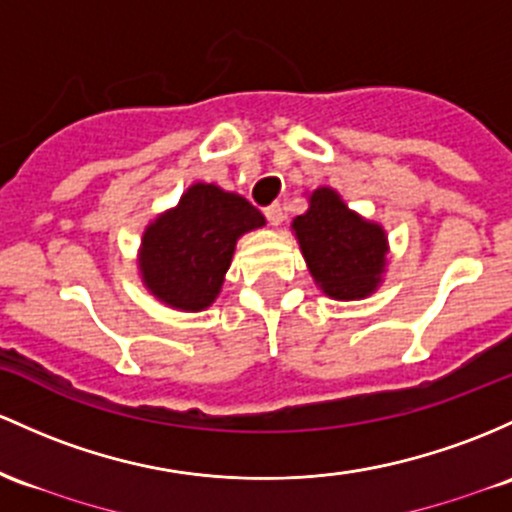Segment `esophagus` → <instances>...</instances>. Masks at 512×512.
Here are the masks:
<instances>
[{"label":"esophagus","mask_w":512,"mask_h":512,"mask_svg":"<svg viewBox=\"0 0 512 512\" xmlns=\"http://www.w3.org/2000/svg\"><path fill=\"white\" fill-rule=\"evenodd\" d=\"M265 216H267V221L272 223V226H279V223L284 221V209H282V204H272V206H267V209H265Z\"/></svg>","instance_id":"34e87169"}]
</instances>
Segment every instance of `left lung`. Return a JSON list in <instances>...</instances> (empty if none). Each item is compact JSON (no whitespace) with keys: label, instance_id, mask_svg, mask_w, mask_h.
Segmentation results:
<instances>
[{"label":"left lung","instance_id":"8db88e82","mask_svg":"<svg viewBox=\"0 0 512 512\" xmlns=\"http://www.w3.org/2000/svg\"><path fill=\"white\" fill-rule=\"evenodd\" d=\"M303 257L320 289L333 299H362L379 284L386 235L347 209L333 189H316L311 209L294 221Z\"/></svg>","mask_w":512,"mask_h":512}]
</instances>
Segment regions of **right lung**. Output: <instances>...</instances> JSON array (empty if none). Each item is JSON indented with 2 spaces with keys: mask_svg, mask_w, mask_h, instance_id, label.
<instances>
[{
  "mask_svg": "<svg viewBox=\"0 0 512 512\" xmlns=\"http://www.w3.org/2000/svg\"><path fill=\"white\" fill-rule=\"evenodd\" d=\"M260 226H265V216L243 196L213 184H194L177 209L145 230L143 282L167 306L201 311L221 289L235 240Z\"/></svg>",
  "mask_w": 512,
  "mask_h": 512,
  "instance_id": "obj_1",
  "label": "right lung"
}]
</instances>
